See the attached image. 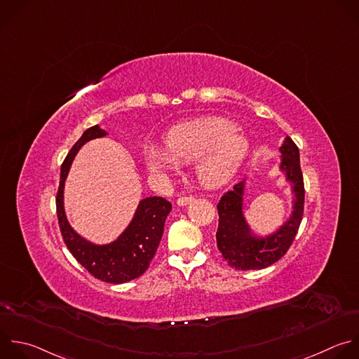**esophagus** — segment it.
I'll return each instance as SVG.
<instances>
[{
  "mask_svg": "<svg viewBox=\"0 0 359 359\" xmlns=\"http://www.w3.org/2000/svg\"><path fill=\"white\" fill-rule=\"evenodd\" d=\"M193 200H194V197H191V196H183V197H179V198H177V204H179V205H187V204H190Z\"/></svg>",
  "mask_w": 359,
  "mask_h": 359,
  "instance_id": "1",
  "label": "esophagus"
}]
</instances>
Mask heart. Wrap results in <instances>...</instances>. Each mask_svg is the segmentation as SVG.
<instances>
[{"label":"heart","mask_w":359,"mask_h":359,"mask_svg":"<svg viewBox=\"0 0 359 359\" xmlns=\"http://www.w3.org/2000/svg\"><path fill=\"white\" fill-rule=\"evenodd\" d=\"M250 152L248 140L238 126L225 118H201L173 127L165 147L148 145L144 162L158 179L177 172L180 165L196 162V176L201 186L218 189L240 170Z\"/></svg>","instance_id":"obj_1"}]
</instances>
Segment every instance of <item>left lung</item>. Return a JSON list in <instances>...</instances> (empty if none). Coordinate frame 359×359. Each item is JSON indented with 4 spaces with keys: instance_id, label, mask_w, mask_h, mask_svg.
I'll return each instance as SVG.
<instances>
[{
    "instance_id": "8db88e82",
    "label": "left lung",
    "mask_w": 359,
    "mask_h": 359,
    "mask_svg": "<svg viewBox=\"0 0 359 359\" xmlns=\"http://www.w3.org/2000/svg\"><path fill=\"white\" fill-rule=\"evenodd\" d=\"M279 151L282 154L279 169L290 183L294 198L290 217L275 232L265 236L252 232L243 210L245 180L226 191L217 205L219 217L215 233L217 248L225 262L235 269H264L273 265L287 252L299 231L304 210V183L299 148L292 138L286 137Z\"/></svg>"
}]
</instances>
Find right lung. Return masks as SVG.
I'll use <instances>...</instances> for the list:
<instances>
[{"instance_id": "right-lung-1", "label": "right lung", "mask_w": 359, "mask_h": 359, "mask_svg": "<svg viewBox=\"0 0 359 359\" xmlns=\"http://www.w3.org/2000/svg\"><path fill=\"white\" fill-rule=\"evenodd\" d=\"M105 135L107 131L94 126L86 130L70 149L60 168L56 210L63 241L77 262L94 278L118 285L140 278L148 269L162 240L165 221L172 211V204L163 197H147L141 200L130 225L109 244H93L72 228L65 212L63 201L65 182L72 162L86 142Z\"/></svg>"}]
</instances>
